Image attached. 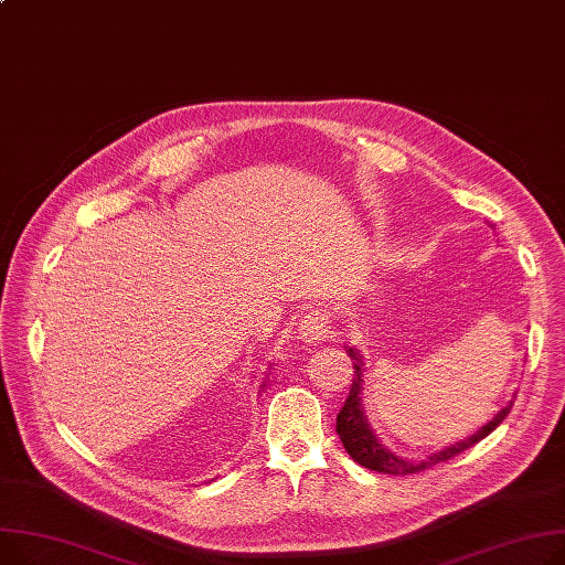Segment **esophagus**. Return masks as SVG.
I'll use <instances>...</instances> for the list:
<instances>
[{"label": "esophagus", "instance_id": "1", "mask_svg": "<svg viewBox=\"0 0 565 565\" xmlns=\"http://www.w3.org/2000/svg\"><path fill=\"white\" fill-rule=\"evenodd\" d=\"M331 329V318L322 309H311L302 322H299V333H302L309 343H320L329 335Z\"/></svg>", "mask_w": 565, "mask_h": 565}]
</instances>
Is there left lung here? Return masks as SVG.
<instances>
[{
    "mask_svg": "<svg viewBox=\"0 0 565 565\" xmlns=\"http://www.w3.org/2000/svg\"><path fill=\"white\" fill-rule=\"evenodd\" d=\"M345 352L354 363V380H352L350 395H348L341 413H338V418H335V431H338V436H341V440L348 449V455L356 463H361L363 468L374 470V472L416 475L420 470H427L436 463H443L447 459H452V457L466 452L468 447L477 445L479 440H483L488 434H491L495 427H500V423L509 416V411H511L513 399H515V397H511L504 408H500L491 420H488L483 427H479L475 434H470L468 438L440 449V452H434L431 457H427L423 461L404 459V457H397L395 452H391V449L386 445H382V440L372 434V429L367 425V416L363 411L365 408L363 406V372H365L363 370V354H359L356 348H348Z\"/></svg>",
    "mask_w": 565,
    "mask_h": 565,
    "instance_id": "1",
    "label": "left lung"
}]
</instances>
